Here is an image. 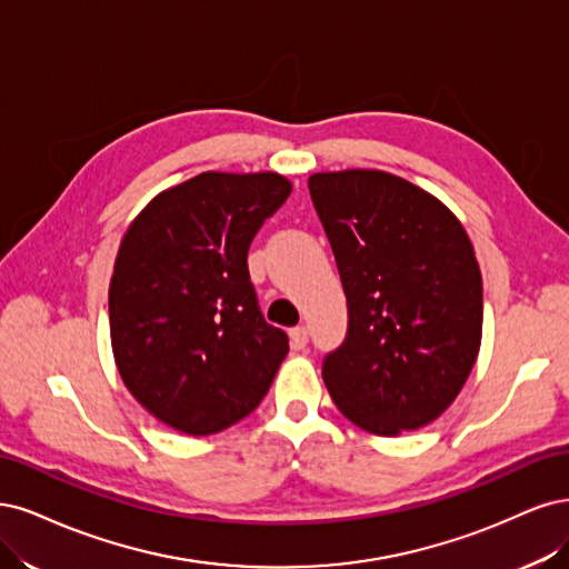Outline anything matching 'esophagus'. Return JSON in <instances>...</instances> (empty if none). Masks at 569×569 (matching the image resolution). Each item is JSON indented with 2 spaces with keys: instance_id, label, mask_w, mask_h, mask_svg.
Listing matches in <instances>:
<instances>
[{
  "instance_id": "obj_1",
  "label": "esophagus",
  "mask_w": 569,
  "mask_h": 569,
  "mask_svg": "<svg viewBox=\"0 0 569 569\" xmlns=\"http://www.w3.org/2000/svg\"><path fill=\"white\" fill-rule=\"evenodd\" d=\"M288 336H290V347H292V350H302V347H305V345H307V340H309V336H307V328H305V326L290 328Z\"/></svg>"
}]
</instances>
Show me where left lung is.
I'll return each mask as SVG.
<instances>
[{
  "mask_svg": "<svg viewBox=\"0 0 569 569\" xmlns=\"http://www.w3.org/2000/svg\"><path fill=\"white\" fill-rule=\"evenodd\" d=\"M311 200L347 298V338L323 361L340 413L397 437L442 416L482 342V273L439 198L382 170L315 172Z\"/></svg>",
  "mask_w": 569,
  "mask_h": 569,
  "instance_id": "obj_1",
  "label": "left lung"
}]
</instances>
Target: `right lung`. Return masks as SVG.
<instances>
[{
  "mask_svg": "<svg viewBox=\"0 0 569 569\" xmlns=\"http://www.w3.org/2000/svg\"><path fill=\"white\" fill-rule=\"evenodd\" d=\"M279 172H200L127 227L108 288L124 388L160 423L212 435L258 409L288 355L248 273L250 241L290 196Z\"/></svg>",
  "mask_w": 569,
  "mask_h": 569,
  "instance_id": "1",
  "label": "right lung"
}]
</instances>
